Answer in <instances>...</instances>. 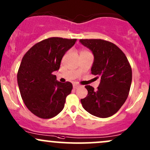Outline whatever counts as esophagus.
I'll use <instances>...</instances> for the list:
<instances>
[{
	"mask_svg": "<svg viewBox=\"0 0 150 150\" xmlns=\"http://www.w3.org/2000/svg\"><path fill=\"white\" fill-rule=\"evenodd\" d=\"M73 86H74V88H77L79 87V85L77 84V83H74Z\"/></svg>",
	"mask_w": 150,
	"mask_h": 150,
	"instance_id": "1",
	"label": "esophagus"
}]
</instances>
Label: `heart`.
<instances>
[{
	"mask_svg": "<svg viewBox=\"0 0 150 150\" xmlns=\"http://www.w3.org/2000/svg\"><path fill=\"white\" fill-rule=\"evenodd\" d=\"M84 52H88V51H86V50L85 49H82L81 50V51H80V54H81V53H84Z\"/></svg>",
	"mask_w": 150,
	"mask_h": 150,
	"instance_id": "heart-1",
	"label": "heart"
}]
</instances>
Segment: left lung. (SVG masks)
<instances>
[{
  "label": "left lung",
  "mask_w": 150,
  "mask_h": 150,
  "mask_svg": "<svg viewBox=\"0 0 150 150\" xmlns=\"http://www.w3.org/2000/svg\"><path fill=\"white\" fill-rule=\"evenodd\" d=\"M94 56L91 74L101 78L97 89L87 85L88 94L81 99L83 109L100 118L117 113L125 102L131 86V66L117 45L103 39H81Z\"/></svg>",
  "instance_id": "left-lung-1"
}]
</instances>
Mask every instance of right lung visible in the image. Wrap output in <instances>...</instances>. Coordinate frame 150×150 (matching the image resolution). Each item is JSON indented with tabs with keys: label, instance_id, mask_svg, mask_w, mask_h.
<instances>
[{
	"label": "right lung",
	"instance_id": "add662e5",
	"mask_svg": "<svg viewBox=\"0 0 150 150\" xmlns=\"http://www.w3.org/2000/svg\"><path fill=\"white\" fill-rule=\"evenodd\" d=\"M76 38L51 37L33 45L22 59L17 74L21 95L26 107L39 118L51 119L64 109L72 83L56 81L57 71L65 53Z\"/></svg>",
	"mask_w": 150,
	"mask_h": 150
}]
</instances>
